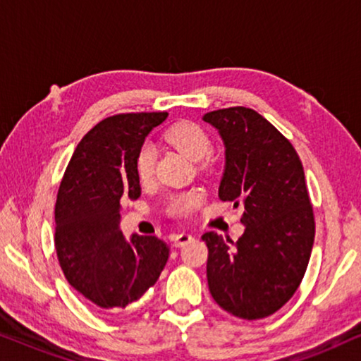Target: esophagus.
Instances as JSON below:
<instances>
[{"instance_id": "1", "label": "esophagus", "mask_w": 361, "mask_h": 361, "mask_svg": "<svg viewBox=\"0 0 361 361\" xmlns=\"http://www.w3.org/2000/svg\"><path fill=\"white\" fill-rule=\"evenodd\" d=\"M190 241H193V236L190 233H180L176 236H173V246L175 247H181L185 244H188Z\"/></svg>"}]
</instances>
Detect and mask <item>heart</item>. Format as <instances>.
<instances>
[{"mask_svg":"<svg viewBox=\"0 0 361 361\" xmlns=\"http://www.w3.org/2000/svg\"><path fill=\"white\" fill-rule=\"evenodd\" d=\"M165 138L173 147H176L178 150L183 152L186 157L195 161L204 160L209 155L211 147H213L208 132L195 122H178L171 125L165 132ZM135 171L140 181H148L153 176L155 153H153V148L148 143L138 148L135 157ZM201 203H203V193L201 191H183V193L173 195L168 200L166 211L171 216H186L198 208Z\"/></svg>","mask_w":361,"mask_h":361,"instance_id":"obj_1","label":"heart"}]
</instances>
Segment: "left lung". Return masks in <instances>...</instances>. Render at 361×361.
Wrapping results in <instances>:
<instances>
[{"label": "left lung", "mask_w": 361, "mask_h": 361, "mask_svg": "<svg viewBox=\"0 0 361 361\" xmlns=\"http://www.w3.org/2000/svg\"><path fill=\"white\" fill-rule=\"evenodd\" d=\"M203 118L226 147L219 200L243 204L246 226L236 243L214 231L201 236L209 292L234 317L264 319L292 299L309 266L315 219L304 166L292 143L256 110L219 109Z\"/></svg>", "instance_id": "left-lung-1"}]
</instances>
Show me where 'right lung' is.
Returning <instances> with one entry per match:
<instances>
[{
    "mask_svg": "<svg viewBox=\"0 0 361 361\" xmlns=\"http://www.w3.org/2000/svg\"><path fill=\"white\" fill-rule=\"evenodd\" d=\"M166 112L104 118L77 145L56 201L54 244L67 282L102 309H123L155 284L170 246L118 229L122 203L140 196L135 157Z\"/></svg>",
    "mask_w": 361,
    "mask_h": 361,
    "instance_id": "right-lung-1",
    "label": "right lung"
}]
</instances>
